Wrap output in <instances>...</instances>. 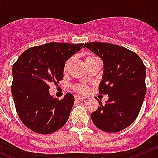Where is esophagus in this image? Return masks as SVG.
Masks as SVG:
<instances>
[{
    "instance_id": "esophagus-1",
    "label": "esophagus",
    "mask_w": 158,
    "mask_h": 158,
    "mask_svg": "<svg viewBox=\"0 0 158 158\" xmlns=\"http://www.w3.org/2000/svg\"><path fill=\"white\" fill-rule=\"evenodd\" d=\"M75 101H79V102H83V101H84V100L86 99V98H84V97H81V96L77 95L75 96Z\"/></svg>"
}]
</instances>
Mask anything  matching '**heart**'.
Here are the masks:
<instances>
[{
  "label": "heart",
  "instance_id": "heart-1",
  "mask_svg": "<svg viewBox=\"0 0 158 158\" xmlns=\"http://www.w3.org/2000/svg\"><path fill=\"white\" fill-rule=\"evenodd\" d=\"M98 60V57H96L95 56H93V55H88V56H86V58H85V64H89V63L91 62V61H94V60ZM72 60H73V59L70 58L66 61L65 64H64V73H66V72L68 71L70 65H71V63H72ZM75 89H76V90H78V91L80 93H84L85 91L87 90V87H86V86L83 84L77 85L76 87H75Z\"/></svg>",
  "mask_w": 158,
  "mask_h": 158
}]
</instances>
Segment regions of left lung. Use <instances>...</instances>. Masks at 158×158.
Listing matches in <instances>:
<instances>
[{
    "label": "left lung",
    "instance_id": "obj_1",
    "mask_svg": "<svg viewBox=\"0 0 158 158\" xmlns=\"http://www.w3.org/2000/svg\"><path fill=\"white\" fill-rule=\"evenodd\" d=\"M84 47L102 59L103 74L98 86L108 100L90 114L93 123L102 131L118 132L138 117L146 93V70L134 52L118 45L91 42Z\"/></svg>",
    "mask_w": 158,
    "mask_h": 158
}]
</instances>
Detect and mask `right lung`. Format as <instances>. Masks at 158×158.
I'll return each instance as SVG.
<instances>
[{"label": "right lung", "instance_id": "obj_1", "mask_svg": "<svg viewBox=\"0 0 158 158\" xmlns=\"http://www.w3.org/2000/svg\"><path fill=\"white\" fill-rule=\"evenodd\" d=\"M83 48L51 42L28 48L13 64L12 94L17 114L26 127L38 134H52L67 123L75 98L67 93L62 100L49 92L51 83L64 78L66 61Z\"/></svg>", "mask_w": 158, "mask_h": 158}]
</instances>
